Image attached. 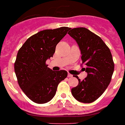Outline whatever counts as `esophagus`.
<instances>
[{"mask_svg":"<svg viewBox=\"0 0 125 125\" xmlns=\"http://www.w3.org/2000/svg\"><path fill=\"white\" fill-rule=\"evenodd\" d=\"M72 75L70 74V73H68V77H72Z\"/></svg>","mask_w":125,"mask_h":125,"instance_id":"esophagus-1","label":"esophagus"}]
</instances>
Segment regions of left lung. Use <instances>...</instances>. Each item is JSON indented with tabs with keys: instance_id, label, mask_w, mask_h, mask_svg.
Masks as SVG:
<instances>
[{
	"instance_id": "8db88e82",
	"label": "left lung",
	"mask_w": 125,
	"mask_h": 125,
	"mask_svg": "<svg viewBox=\"0 0 125 125\" xmlns=\"http://www.w3.org/2000/svg\"><path fill=\"white\" fill-rule=\"evenodd\" d=\"M68 34L77 42L81 53L82 65L87 76L79 81L78 85L72 88L76 100L90 103L97 99L107 88L114 70V63L110 49L101 37L85 28L70 29Z\"/></svg>"
}]
</instances>
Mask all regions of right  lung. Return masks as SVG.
<instances>
[{
  "instance_id": "right-lung-1",
  "label": "right lung",
  "mask_w": 125,
  "mask_h": 125,
  "mask_svg": "<svg viewBox=\"0 0 125 125\" xmlns=\"http://www.w3.org/2000/svg\"><path fill=\"white\" fill-rule=\"evenodd\" d=\"M70 28L45 30L31 36L19 49L14 64L19 85L34 103L49 102L56 94L58 84L67 77L65 70L53 71L46 64L53 57L56 46Z\"/></svg>"
}]
</instances>
